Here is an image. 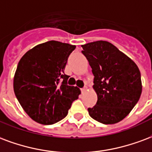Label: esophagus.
<instances>
[{"instance_id":"34e87169","label":"esophagus","mask_w":152,"mask_h":152,"mask_svg":"<svg viewBox=\"0 0 152 152\" xmlns=\"http://www.w3.org/2000/svg\"><path fill=\"white\" fill-rule=\"evenodd\" d=\"M86 91H87V87H85V88H81V93H85Z\"/></svg>"}]
</instances>
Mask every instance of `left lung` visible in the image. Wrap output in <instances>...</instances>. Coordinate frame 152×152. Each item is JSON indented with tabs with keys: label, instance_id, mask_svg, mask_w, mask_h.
<instances>
[{
	"label": "left lung",
	"instance_id": "8db88e82",
	"mask_svg": "<svg viewBox=\"0 0 152 152\" xmlns=\"http://www.w3.org/2000/svg\"><path fill=\"white\" fill-rule=\"evenodd\" d=\"M82 53L92 67L93 88L97 102L88 111L103 124L124 119L139 102L142 93L141 74L136 64L107 41L82 45Z\"/></svg>",
	"mask_w": 152,
	"mask_h": 152
}]
</instances>
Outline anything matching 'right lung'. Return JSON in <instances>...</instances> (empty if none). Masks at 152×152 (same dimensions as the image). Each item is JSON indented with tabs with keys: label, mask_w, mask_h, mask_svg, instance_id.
<instances>
[{
	"label": "right lung",
	"mask_w": 152,
	"mask_h": 152,
	"mask_svg": "<svg viewBox=\"0 0 152 152\" xmlns=\"http://www.w3.org/2000/svg\"><path fill=\"white\" fill-rule=\"evenodd\" d=\"M76 46L49 41L30 49L20 59L13 77V90L30 118L51 125L67 115L80 94L79 88L67 85L64 74L67 58Z\"/></svg>",
	"instance_id": "add662e5"
}]
</instances>
